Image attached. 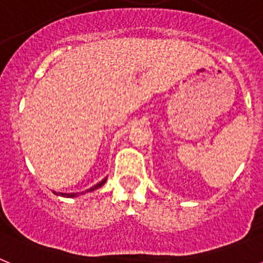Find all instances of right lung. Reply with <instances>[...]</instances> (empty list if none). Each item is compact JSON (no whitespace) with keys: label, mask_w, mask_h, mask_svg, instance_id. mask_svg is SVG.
<instances>
[{"label":"right lung","mask_w":263,"mask_h":263,"mask_svg":"<svg viewBox=\"0 0 263 263\" xmlns=\"http://www.w3.org/2000/svg\"><path fill=\"white\" fill-rule=\"evenodd\" d=\"M105 182H106V178L103 179L101 182L97 183V184L93 185V187H90L89 190H87V191H83V192H72V194H66V192H55V191H52V192H53V194H55V195H57V196H63V197H78L79 195H84V194H87V192L95 191V190H97V188H100V187H101V185L105 184Z\"/></svg>","instance_id":"right-lung-1"}]
</instances>
